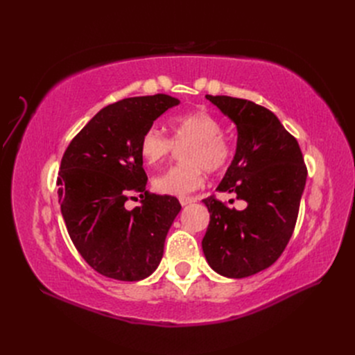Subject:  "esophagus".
<instances>
[{
  "mask_svg": "<svg viewBox=\"0 0 355 355\" xmlns=\"http://www.w3.org/2000/svg\"><path fill=\"white\" fill-rule=\"evenodd\" d=\"M179 201L182 206H188V204H191V202H196V198L194 197H180Z\"/></svg>",
  "mask_w": 355,
  "mask_h": 355,
  "instance_id": "esophagus-1",
  "label": "esophagus"
}]
</instances>
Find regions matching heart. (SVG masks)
Listing matches in <instances>:
<instances>
[{
	"instance_id": "b5f03b06",
	"label": "heart",
	"mask_w": 355,
	"mask_h": 355,
	"mask_svg": "<svg viewBox=\"0 0 355 355\" xmlns=\"http://www.w3.org/2000/svg\"><path fill=\"white\" fill-rule=\"evenodd\" d=\"M173 137L148 128L139 142V154L149 167L164 163L175 145H188L182 154L184 164L167 168L154 178V188L167 196H187L204 184V168L210 173L223 170L232 158V148L222 136V124L207 111L175 115L168 120Z\"/></svg>"
}]
</instances>
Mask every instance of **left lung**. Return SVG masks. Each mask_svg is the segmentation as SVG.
I'll return each mask as SVG.
<instances>
[{"label":"left lung","mask_w":355,"mask_h":355,"mask_svg":"<svg viewBox=\"0 0 355 355\" xmlns=\"http://www.w3.org/2000/svg\"><path fill=\"white\" fill-rule=\"evenodd\" d=\"M206 98L237 125V149L219 187L247 207L235 210L213 196L202 200L210 213L201 241L209 265L228 278H244L271 266L292 237L306 166L296 139L261 105L231 96Z\"/></svg>","instance_id":"8db88e82"}]
</instances>
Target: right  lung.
Segmentation results:
<instances>
[{
	"label": "right lung",
	"mask_w": 355,
	"mask_h": 355,
	"mask_svg": "<svg viewBox=\"0 0 355 355\" xmlns=\"http://www.w3.org/2000/svg\"><path fill=\"white\" fill-rule=\"evenodd\" d=\"M179 105L168 94L127 98L105 106L75 136L62 157L58 194L69 237L94 271L120 282H139L159 265L167 232L180 204L148 194L142 135ZM141 191L143 204L125 201Z\"/></svg>",
	"instance_id": "right-lung-1"
}]
</instances>
